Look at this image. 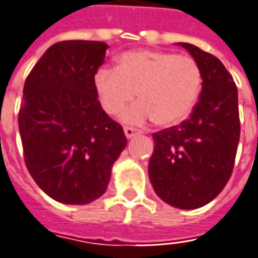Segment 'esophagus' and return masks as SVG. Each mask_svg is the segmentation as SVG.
<instances>
[{
  "label": "esophagus",
  "mask_w": 258,
  "mask_h": 258,
  "mask_svg": "<svg viewBox=\"0 0 258 258\" xmlns=\"http://www.w3.org/2000/svg\"><path fill=\"white\" fill-rule=\"evenodd\" d=\"M124 134L127 138H133L137 134V130L133 127H124Z\"/></svg>",
  "instance_id": "34e87169"
}]
</instances>
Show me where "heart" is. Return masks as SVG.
<instances>
[{"label": "heart", "instance_id": "heart-1", "mask_svg": "<svg viewBox=\"0 0 258 258\" xmlns=\"http://www.w3.org/2000/svg\"><path fill=\"white\" fill-rule=\"evenodd\" d=\"M94 90L107 114L118 115L138 96L122 120L159 127L183 122L194 111L202 90V70L194 57L165 50H128L115 60V69L94 75Z\"/></svg>", "mask_w": 258, "mask_h": 258}]
</instances>
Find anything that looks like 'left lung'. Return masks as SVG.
<instances>
[{
  "mask_svg": "<svg viewBox=\"0 0 258 258\" xmlns=\"http://www.w3.org/2000/svg\"><path fill=\"white\" fill-rule=\"evenodd\" d=\"M202 70V92L190 117L154 133L148 175L155 194L178 209L213 201L230 178L240 138L237 87L216 56L178 43Z\"/></svg>",
  "mask_w": 258,
  "mask_h": 258,
  "instance_id": "obj_1",
  "label": "left lung"
}]
</instances>
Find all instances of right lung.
Here are the masks:
<instances>
[{"mask_svg": "<svg viewBox=\"0 0 258 258\" xmlns=\"http://www.w3.org/2000/svg\"><path fill=\"white\" fill-rule=\"evenodd\" d=\"M107 48L97 41L57 42L25 80L18 127L26 168L60 203L86 205L103 195L127 145L94 90Z\"/></svg>", "mask_w": 258, "mask_h": 258, "instance_id": "1", "label": "right lung"}]
</instances>
